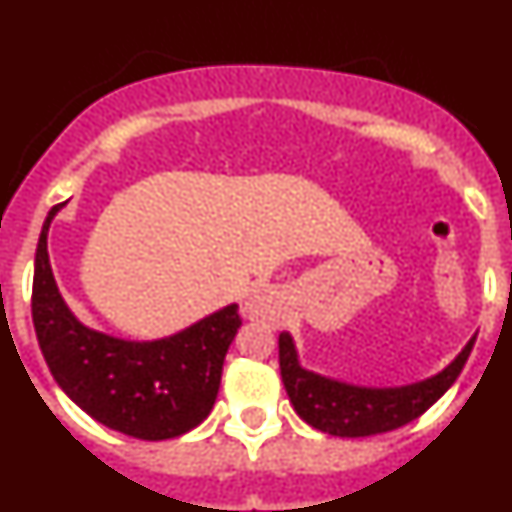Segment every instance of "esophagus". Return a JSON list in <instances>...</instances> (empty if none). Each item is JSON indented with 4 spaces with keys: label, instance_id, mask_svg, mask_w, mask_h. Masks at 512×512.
<instances>
[{
    "label": "esophagus",
    "instance_id": "obj_1",
    "mask_svg": "<svg viewBox=\"0 0 512 512\" xmlns=\"http://www.w3.org/2000/svg\"><path fill=\"white\" fill-rule=\"evenodd\" d=\"M241 312H243V318L253 320V318H259V315H264V305H261L259 297H248V300L241 305Z\"/></svg>",
    "mask_w": 512,
    "mask_h": 512
}]
</instances>
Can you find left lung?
<instances>
[{
	"label": "left lung",
	"mask_w": 512,
	"mask_h": 512,
	"mask_svg": "<svg viewBox=\"0 0 512 512\" xmlns=\"http://www.w3.org/2000/svg\"><path fill=\"white\" fill-rule=\"evenodd\" d=\"M474 338L441 372L402 387H361L310 372L300 364L295 338L279 333V369L292 408L318 431L341 438L377 436L420 418L449 390L472 354Z\"/></svg>",
	"instance_id": "obj_1"
}]
</instances>
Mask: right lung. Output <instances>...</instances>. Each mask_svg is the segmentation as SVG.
<instances>
[{
    "label": "right lung",
    "mask_w": 512,
    "mask_h": 512,
    "mask_svg": "<svg viewBox=\"0 0 512 512\" xmlns=\"http://www.w3.org/2000/svg\"><path fill=\"white\" fill-rule=\"evenodd\" d=\"M63 205L45 217L33 277L35 336L53 379L84 413L125 436L164 441L192 431L215 405L225 354L241 328L238 305L156 341L89 328L63 300L48 259V230Z\"/></svg>",
    "instance_id": "obj_1"
}]
</instances>
